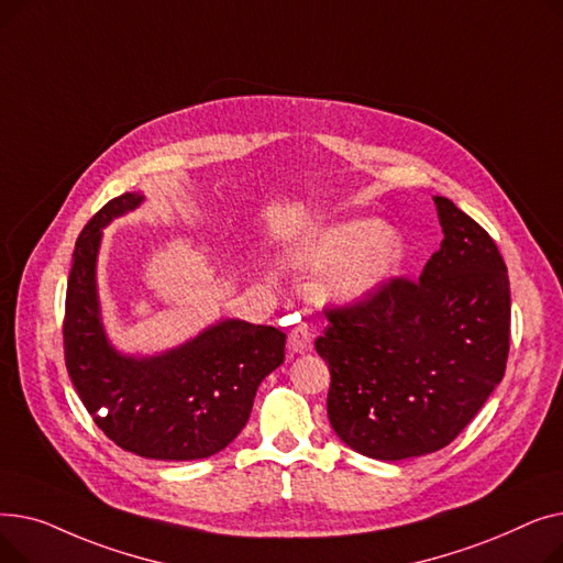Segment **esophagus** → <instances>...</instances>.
Segmentation results:
<instances>
[{"label":"esophagus","mask_w":563,"mask_h":563,"mask_svg":"<svg viewBox=\"0 0 563 563\" xmlns=\"http://www.w3.org/2000/svg\"><path fill=\"white\" fill-rule=\"evenodd\" d=\"M312 344V333L310 329L306 327V323H299V327H294L289 331V338H287V346L291 353H303L308 351Z\"/></svg>","instance_id":"34e87169"}]
</instances>
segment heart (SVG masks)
Instances as JSON below:
<instances>
[{"mask_svg":"<svg viewBox=\"0 0 563 563\" xmlns=\"http://www.w3.org/2000/svg\"><path fill=\"white\" fill-rule=\"evenodd\" d=\"M401 255V236L374 219L319 228L289 249V260L308 269H331L349 262L333 280V291L340 299L365 297L397 269Z\"/></svg>","mask_w":563,"mask_h":563,"instance_id":"1","label":"heart"}]
</instances>
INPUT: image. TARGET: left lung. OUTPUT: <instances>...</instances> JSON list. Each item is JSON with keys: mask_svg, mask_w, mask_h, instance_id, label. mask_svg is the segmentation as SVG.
<instances>
[{"mask_svg": "<svg viewBox=\"0 0 563 563\" xmlns=\"http://www.w3.org/2000/svg\"><path fill=\"white\" fill-rule=\"evenodd\" d=\"M445 232L420 280L390 278L329 308L314 349L329 363V420L378 461L448 448L505 376L511 333L507 264L493 236L435 196Z\"/></svg>", "mask_w": 563, "mask_h": 563, "instance_id": "left-lung-1", "label": "left lung"}]
</instances>
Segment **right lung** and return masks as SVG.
Here are the masks:
<instances>
[{"label":"right lung","instance_id":"add662e5","mask_svg":"<svg viewBox=\"0 0 563 563\" xmlns=\"http://www.w3.org/2000/svg\"><path fill=\"white\" fill-rule=\"evenodd\" d=\"M141 200H109L79 234L66 291V367L93 422L121 450L157 461L207 459L246 427L257 386L285 361V333L223 319L159 356L118 353L102 329L96 264L102 228Z\"/></svg>","mask_w":563,"mask_h":563}]
</instances>
